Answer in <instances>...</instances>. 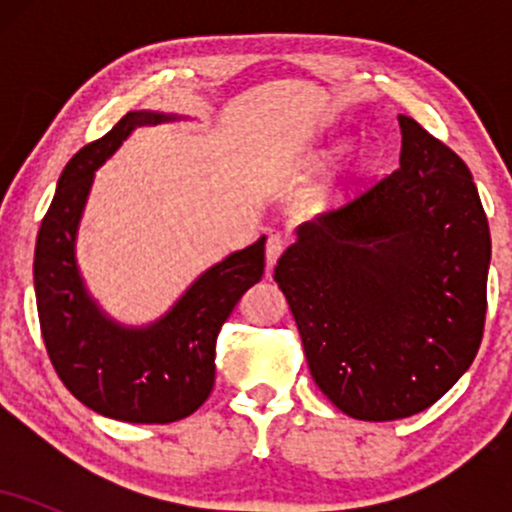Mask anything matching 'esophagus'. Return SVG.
I'll use <instances>...</instances> for the list:
<instances>
[{
  "instance_id": "1",
  "label": "esophagus",
  "mask_w": 512,
  "mask_h": 512,
  "mask_svg": "<svg viewBox=\"0 0 512 512\" xmlns=\"http://www.w3.org/2000/svg\"><path fill=\"white\" fill-rule=\"evenodd\" d=\"M286 250V238L281 233H272L267 238V248H264V257H267V267H274L276 260L281 257V252Z\"/></svg>"
}]
</instances>
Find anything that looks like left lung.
<instances>
[{"instance_id": "1", "label": "left lung", "mask_w": 512, "mask_h": 512, "mask_svg": "<svg viewBox=\"0 0 512 512\" xmlns=\"http://www.w3.org/2000/svg\"><path fill=\"white\" fill-rule=\"evenodd\" d=\"M399 168L298 228L276 262L310 375L361 421L436 404L477 356L491 233L472 173L399 115Z\"/></svg>"}]
</instances>
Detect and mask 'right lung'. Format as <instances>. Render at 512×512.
Segmentation results:
<instances>
[{"label":"right lung","mask_w":512,"mask_h":512,"mask_svg":"<svg viewBox=\"0 0 512 512\" xmlns=\"http://www.w3.org/2000/svg\"><path fill=\"white\" fill-rule=\"evenodd\" d=\"M173 115L127 113L76 151L35 243L33 281L45 349L72 395L98 414L129 424H170L207 402L216 378V337L236 303L264 274V238L207 269L173 310L146 330H127L86 296L74 238L96 170L139 125Z\"/></svg>","instance_id":"right-lung-1"}]
</instances>
